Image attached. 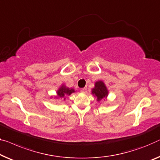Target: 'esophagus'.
Instances as JSON below:
<instances>
[{
    "mask_svg": "<svg viewBox=\"0 0 160 160\" xmlns=\"http://www.w3.org/2000/svg\"><path fill=\"white\" fill-rule=\"evenodd\" d=\"M81 92H82V93H86L87 92V88H83L81 89Z\"/></svg>",
    "mask_w": 160,
    "mask_h": 160,
    "instance_id": "obj_1",
    "label": "esophagus"
}]
</instances>
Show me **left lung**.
Returning a JSON list of instances; mask_svg holds the SVG:
<instances>
[{"instance_id": "left-lung-1", "label": "left lung", "mask_w": 160, "mask_h": 160, "mask_svg": "<svg viewBox=\"0 0 160 160\" xmlns=\"http://www.w3.org/2000/svg\"><path fill=\"white\" fill-rule=\"evenodd\" d=\"M92 94L97 98V101L106 98L108 95V90L103 81L99 80L95 82V87L92 89Z\"/></svg>"}]
</instances>
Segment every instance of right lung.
Instances as JSON below:
<instances>
[{
  "label": "right lung",
  "instance_id": "obj_1",
  "mask_svg": "<svg viewBox=\"0 0 160 160\" xmlns=\"http://www.w3.org/2000/svg\"><path fill=\"white\" fill-rule=\"evenodd\" d=\"M75 90L73 88H69L65 85H62V86L59 88L57 91V95L54 96V98H64L65 100L66 95H70L72 92H75Z\"/></svg>",
  "mask_w": 160,
  "mask_h": 160
}]
</instances>
